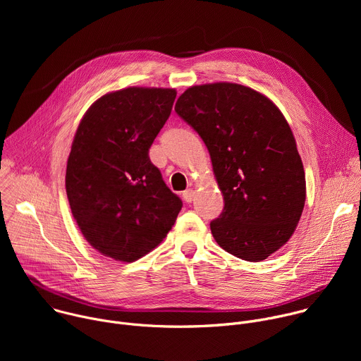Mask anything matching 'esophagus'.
I'll list each match as a JSON object with an SVG mask.
<instances>
[{"mask_svg": "<svg viewBox=\"0 0 361 361\" xmlns=\"http://www.w3.org/2000/svg\"><path fill=\"white\" fill-rule=\"evenodd\" d=\"M183 198H184L185 202H191L194 200V190L188 188V190L183 191Z\"/></svg>", "mask_w": 361, "mask_h": 361, "instance_id": "esophagus-1", "label": "esophagus"}]
</instances>
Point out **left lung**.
Returning a JSON list of instances; mask_svg holds the SVG:
<instances>
[{"mask_svg":"<svg viewBox=\"0 0 361 361\" xmlns=\"http://www.w3.org/2000/svg\"><path fill=\"white\" fill-rule=\"evenodd\" d=\"M176 113L207 147L224 209L210 223L217 244L247 262H262L293 235L305 201L295 140L266 95L233 82L194 85Z\"/></svg>","mask_w":361,"mask_h":361,"instance_id":"1","label":"left lung"}]
</instances>
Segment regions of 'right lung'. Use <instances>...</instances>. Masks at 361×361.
I'll return each mask as SVG.
<instances>
[{"instance_id": "obj_1", "label": "right lung", "mask_w": 361, "mask_h": 361, "mask_svg": "<svg viewBox=\"0 0 361 361\" xmlns=\"http://www.w3.org/2000/svg\"><path fill=\"white\" fill-rule=\"evenodd\" d=\"M176 95L144 87L109 92L77 128L66 174L71 213L85 240L114 260L131 263L156 248L183 207L148 156Z\"/></svg>"}]
</instances>
